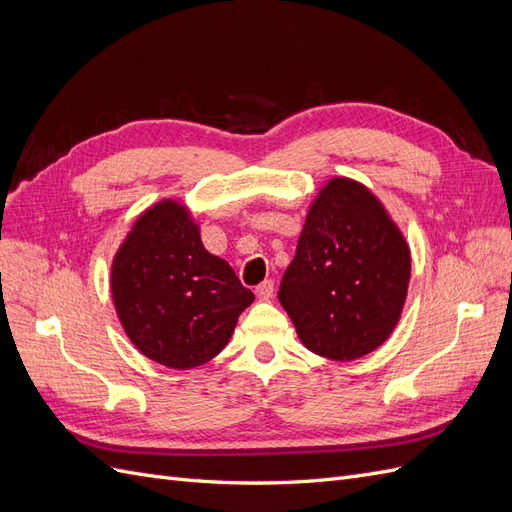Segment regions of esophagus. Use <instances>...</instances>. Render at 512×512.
Segmentation results:
<instances>
[{
  "mask_svg": "<svg viewBox=\"0 0 512 512\" xmlns=\"http://www.w3.org/2000/svg\"><path fill=\"white\" fill-rule=\"evenodd\" d=\"M273 282L271 280H265V282H262V284H258L256 286V297H258V301H269L271 297H273Z\"/></svg>",
  "mask_w": 512,
  "mask_h": 512,
  "instance_id": "1",
  "label": "esophagus"
}]
</instances>
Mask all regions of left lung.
<instances>
[{
	"label": "left lung",
	"mask_w": 512,
	"mask_h": 512,
	"mask_svg": "<svg viewBox=\"0 0 512 512\" xmlns=\"http://www.w3.org/2000/svg\"><path fill=\"white\" fill-rule=\"evenodd\" d=\"M406 237L367 185L331 177L309 205L280 303L307 350L331 361L374 352L404 312Z\"/></svg>",
	"instance_id": "left-lung-1"
}]
</instances>
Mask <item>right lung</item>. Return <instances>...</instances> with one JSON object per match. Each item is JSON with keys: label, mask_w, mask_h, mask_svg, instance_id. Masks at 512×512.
<instances>
[{"label": "right lung", "mask_w": 512, "mask_h": 512, "mask_svg": "<svg viewBox=\"0 0 512 512\" xmlns=\"http://www.w3.org/2000/svg\"><path fill=\"white\" fill-rule=\"evenodd\" d=\"M111 294L130 342L181 371L220 354L254 301L228 262L205 250L190 207L175 198L138 215L113 258Z\"/></svg>", "instance_id": "obj_1"}]
</instances>
